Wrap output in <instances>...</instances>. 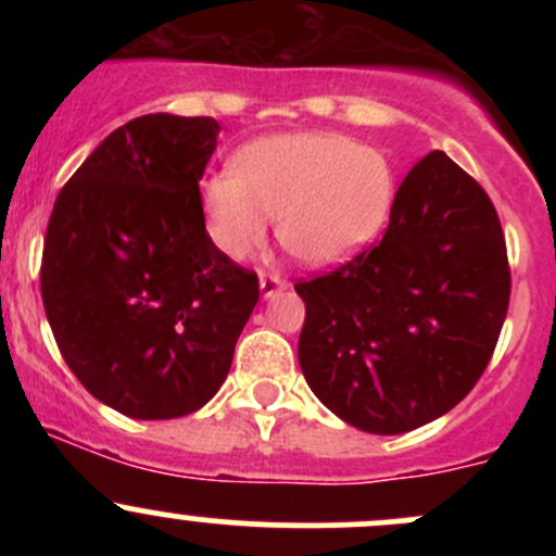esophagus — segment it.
Masks as SVG:
<instances>
[{
	"label": "esophagus",
	"instance_id": "34e87169",
	"mask_svg": "<svg viewBox=\"0 0 556 556\" xmlns=\"http://www.w3.org/2000/svg\"><path fill=\"white\" fill-rule=\"evenodd\" d=\"M285 288H288V282H285L279 274H261V295H263V299H274V295L282 293Z\"/></svg>",
	"mask_w": 556,
	"mask_h": 556
}]
</instances>
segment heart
Wrapping results in <instances>:
<instances>
[{"mask_svg": "<svg viewBox=\"0 0 556 556\" xmlns=\"http://www.w3.org/2000/svg\"><path fill=\"white\" fill-rule=\"evenodd\" d=\"M392 174L382 153L341 134H271L244 144L233 172L201 182V210L212 242L242 261L277 217L285 250L309 266L355 255L382 228Z\"/></svg>", "mask_w": 556, "mask_h": 556, "instance_id": "heart-1", "label": "heart"}]
</instances>
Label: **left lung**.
Segmentation results:
<instances>
[{"instance_id":"1","label":"left lung","mask_w":556,"mask_h":556,"mask_svg":"<svg viewBox=\"0 0 556 556\" xmlns=\"http://www.w3.org/2000/svg\"><path fill=\"white\" fill-rule=\"evenodd\" d=\"M295 290L314 395L352 428L406 433L484 374L511 295L506 239L481 185L433 150L397 188L384 237Z\"/></svg>"}]
</instances>
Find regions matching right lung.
<instances>
[{"label": "right lung", "mask_w": 556, "mask_h": 556, "mask_svg": "<svg viewBox=\"0 0 556 556\" xmlns=\"http://www.w3.org/2000/svg\"><path fill=\"white\" fill-rule=\"evenodd\" d=\"M215 117L128 121L61 188L42 250L55 344L97 401L134 419L199 412L231 371L257 277L210 239L199 179Z\"/></svg>", "instance_id": "obj_1"}]
</instances>
